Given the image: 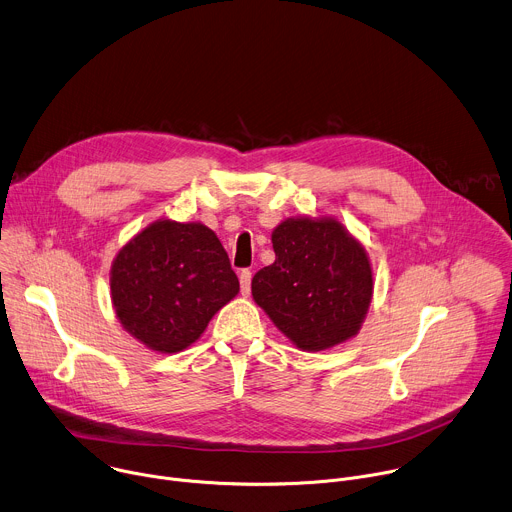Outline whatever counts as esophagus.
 Returning <instances> with one entry per match:
<instances>
[{
	"label": "esophagus",
	"mask_w": 512,
	"mask_h": 512,
	"mask_svg": "<svg viewBox=\"0 0 512 512\" xmlns=\"http://www.w3.org/2000/svg\"><path fill=\"white\" fill-rule=\"evenodd\" d=\"M250 284H252V272L250 270H242L240 272V288H242L244 296L250 294Z\"/></svg>",
	"instance_id": "obj_1"
}]
</instances>
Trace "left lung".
<instances>
[{
    "mask_svg": "<svg viewBox=\"0 0 512 512\" xmlns=\"http://www.w3.org/2000/svg\"><path fill=\"white\" fill-rule=\"evenodd\" d=\"M276 260L252 278V296L300 351L353 339L373 298L363 244L331 216L286 218L272 232Z\"/></svg>",
    "mask_w": 512,
    "mask_h": 512,
    "instance_id": "1",
    "label": "left lung"
}]
</instances>
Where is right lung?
<instances>
[{"instance_id": "add662e5", "label": "right lung", "mask_w": 512, "mask_h": 512, "mask_svg": "<svg viewBox=\"0 0 512 512\" xmlns=\"http://www.w3.org/2000/svg\"><path fill=\"white\" fill-rule=\"evenodd\" d=\"M240 292L230 258L201 222L157 220L111 266V300L123 329L157 353H179Z\"/></svg>"}]
</instances>
